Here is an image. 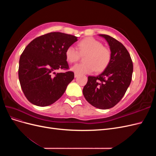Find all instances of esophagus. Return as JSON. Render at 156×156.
I'll use <instances>...</instances> for the list:
<instances>
[{
    "mask_svg": "<svg viewBox=\"0 0 156 156\" xmlns=\"http://www.w3.org/2000/svg\"><path fill=\"white\" fill-rule=\"evenodd\" d=\"M74 76H75V77H77L79 76V73H75V74H74Z\"/></svg>",
    "mask_w": 156,
    "mask_h": 156,
    "instance_id": "obj_1",
    "label": "esophagus"
}]
</instances>
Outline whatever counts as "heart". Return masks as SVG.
Listing matches in <instances>:
<instances>
[{
    "label": "heart",
    "instance_id": "heart-1",
    "mask_svg": "<svg viewBox=\"0 0 156 156\" xmlns=\"http://www.w3.org/2000/svg\"><path fill=\"white\" fill-rule=\"evenodd\" d=\"M79 51L73 46H69L65 51L66 58L69 63H75L79 59L80 54L85 55L84 63L73 66L72 70L79 74H85L104 70L111 59V50L104 47L100 41L88 37L79 41L77 44ZM80 53H79L78 52Z\"/></svg>",
    "mask_w": 156,
    "mask_h": 156
}]
</instances>
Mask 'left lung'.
I'll return each mask as SVG.
<instances>
[{"label": "left lung", "mask_w": 156, "mask_h": 156, "mask_svg": "<svg viewBox=\"0 0 156 156\" xmlns=\"http://www.w3.org/2000/svg\"><path fill=\"white\" fill-rule=\"evenodd\" d=\"M99 36L104 37L109 45L111 59L101 74L88 77L83 92L90 104L100 109H108L116 105L124 96L131 81L133 66L123 44L108 35Z\"/></svg>", "instance_id": "1"}]
</instances>
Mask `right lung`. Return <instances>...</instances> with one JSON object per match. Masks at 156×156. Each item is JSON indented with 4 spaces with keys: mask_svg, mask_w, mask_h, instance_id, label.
Returning <instances> with one entry per match:
<instances>
[{
    "mask_svg": "<svg viewBox=\"0 0 156 156\" xmlns=\"http://www.w3.org/2000/svg\"><path fill=\"white\" fill-rule=\"evenodd\" d=\"M77 41L76 36L55 32L36 37L26 47L18 74L22 90L32 104L48 106L63 95L74 73L55 71L69 68L65 51Z\"/></svg>",
    "mask_w": 156,
    "mask_h": 156,
    "instance_id": "obj_1",
    "label": "right lung"
}]
</instances>
